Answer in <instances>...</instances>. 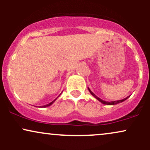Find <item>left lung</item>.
<instances>
[{
  "label": "left lung",
  "instance_id": "obj_1",
  "mask_svg": "<svg viewBox=\"0 0 150 150\" xmlns=\"http://www.w3.org/2000/svg\"><path fill=\"white\" fill-rule=\"evenodd\" d=\"M88 89H89V92L91 93V94H92V96H94V97H95L96 99H97V100H99V101H100V102L102 103V104H106V105H116V104H119V103H121V102H123V101H124L125 100H126V99H128V97H130V96H128V97H127L126 98H125V99H122V100L113 101H104V100H102V99H100V98H99V97H97V96H96L95 94H94V93H93V92H92V91L90 90V89H89V87H88Z\"/></svg>",
  "mask_w": 150,
  "mask_h": 150
}]
</instances>
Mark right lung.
I'll list each match as a JSON object with an SVG mask.
<instances>
[{"instance_id": "right-lung-1", "label": "right lung", "mask_w": 150, "mask_h": 150, "mask_svg": "<svg viewBox=\"0 0 150 150\" xmlns=\"http://www.w3.org/2000/svg\"><path fill=\"white\" fill-rule=\"evenodd\" d=\"M56 99H57V98H56ZM56 99H54V100H53V101H51V103H49V104H46V105H44V106H42V107H47V106H51V105L54 102V101L56 100Z\"/></svg>"}]
</instances>
